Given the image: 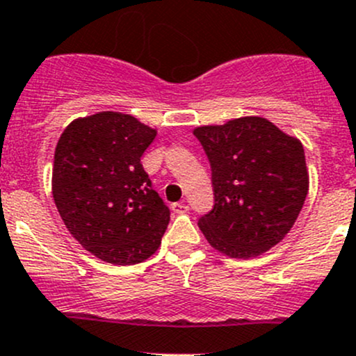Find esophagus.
Returning <instances> with one entry per match:
<instances>
[{
  "label": "esophagus",
  "mask_w": 356,
  "mask_h": 356,
  "mask_svg": "<svg viewBox=\"0 0 356 356\" xmlns=\"http://www.w3.org/2000/svg\"><path fill=\"white\" fill-rule=\"evenodd\" d=\"M172 211H174V213H179V215L188 213V211H189V207H188V204L184 203V201H179V203H174V204H172Z\"/></svg>",
  "instance_id": "1"
}]
</instances>
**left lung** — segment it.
I'll return each mask as SVG.
<instances>
[{
	"label": "left lung",
	"instance_id": "obj_1",
	"mask_svg": "<svg viewBox=\"0 0 356 356\" xmlns=\"http://www.w3.org/2000/svg\"><path fill=\"white\" fill-rule=\"evenodd\" d=\"M211 168L215 203L198 225L210 246L251 258L281 243L308 193L301 143L261 117L196 127Z\"/></svg>",
	"mask_w": 356,
	"mask_h": 356
}]
</instances>
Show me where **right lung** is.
Instances as JSON below:
<instances>
[{
  "label": "right lung",
  "mask_w": 356,
  "mask_h": 356,
  "mask_svg": "<svg viewBox=\"0 0 356 356\" xmlns=\"http://www.w3.org/2000/svg\"><path fill=\"white\" fill-rule=\"evenodd\" d=\"M155 136L118 111L75 118L60 136L53 198L68 232L99 260L139 264L160 246L170 210L141 165Z\"/></svg>",
  "instance_id": "right-lung-1"
}]
</instances>
